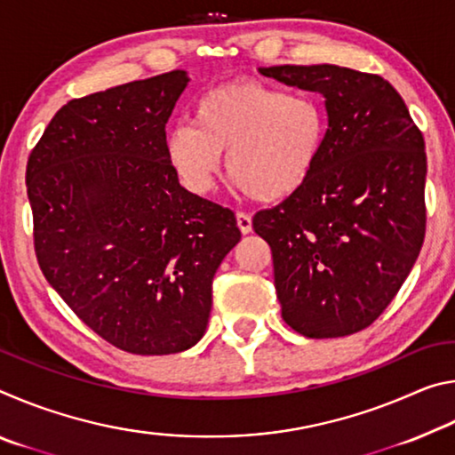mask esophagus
Returning <instances> with one entry per match:
<instances>
[{
	"label": "esophagus",
	"mask_w": 455,
	"mask_h": 455,
	"mask_svg": "<svg viewBox=\"0 0 455 455\" xmlns=\"http://www.w3.org/2000/svg\"><path fill=\"white\" fill-rule=\"evenodd\" d=\"M236 227L243 235H249L252 230V219L246 212H236Z\"/></svg>",
	"instance_id": "esophagus-1"
}]
</instances>
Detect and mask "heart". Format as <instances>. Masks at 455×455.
Masks as SVG:
<instances>
[{"mask_svg":"<svg viewBox=\"0 0 455 455\" xmlns=\"http://www.w3.org/2000/svg\"><path fill=\"white\" fill-rule=\"evenodd\" d=\"M325 138L327 116L315 96L235 80L200 96L192 124L168 130L164 150L196 195L214 188L227 152L228 179L257 203H276L309 180Z\"/></svg>","mask_w":455,"mask_h":455,"instance_id":"1","label":"heart"}]
</instances>
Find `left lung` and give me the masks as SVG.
Listing matches in <instances>:
<instances>
[{
    "label": "left lung",
    "instance_id": "left-lung-1",
    "mask_svg": "<svg viewBox=\"0 0 455 455\" xmlns=\"http://www.w3.org/2000/svg\"><path fill=\"white\" fill-rule=\"evenodd\" d=\"M319 92L325 148L301 188L259 211L284 323L311 339L345 337L379 317L426 236V144L387 80L331 64L259 68Z\"/></svg>",
    "mask_w": 455,
    "mask_h": 455
}]
</instances>
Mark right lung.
<instances>
[{"mask_svg": "<svg viewBox=\"0 0 455 455\" xmlns=\"http://www.w3.org/2000/svg\"><path fill=\"white\" fill-rule=\"evenodd\" d=\"M184 70L61 106L28 158L45 279L108 343L171 355L204 335L212 279L241 241L233 211L180 187L166 122Z\"/></svg>", "mask_w": 455, "mask_h": 455, "instance_id": "obj_1", "label": "right lung"}]
</instances>
